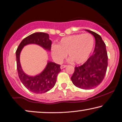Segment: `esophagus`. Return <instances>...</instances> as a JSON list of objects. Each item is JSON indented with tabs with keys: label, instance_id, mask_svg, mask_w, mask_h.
Returning <instances> with one entry per match:
<instances>
[{
	"label": "esophagus",
	"instance_id": "obj_1",
	"mask_svg": "<svg viewBox=\"0 0 122 122\" xmlns=\"http://www.w3.org/2000/svg\"><path fill=\"white\" fill-rule=\"evenodd\" d=\"M65 67H66V65H62L61 66V69H62L65 68Z\"/></svg>",
	"mask_w": 122,
	"mask_h": 122
}]
</instances>
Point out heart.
I'll return each mask as SVG.
<instances>
[{"label": "heart", "instance_id": "1", "mask_svg": "<svg viewBox=\"0 0 122 122\" xmlns=\"http://www.w3.org/2000/svg\"><path fill=\"white\" fill-rule=\"evenodd\" d=\"M94 39L92 35L84 33L74 35L62 38L58 45H53L51 54L57 62H62L67 53L70 61L79 64L85 62L93 50Z\"/></svg>", "mask_w": 122, "mask_h": 122}]
</instances>
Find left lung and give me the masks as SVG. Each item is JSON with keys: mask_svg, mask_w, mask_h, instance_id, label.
I'll return each mask as SVG.
<instances>
[{"mask_svg": "<svg viewBox=\"0 0 122 122\" xmlns=\"http://www.w3.org/2000/svg\"><path fill=\"white\" fill-rule=\"evenodd\" d=\"M94 36L95 49L93 54L83 65L76 66L71 80L76 87L92 89L99 85L105 78L108 65L106 44L100 35L86 30Z\"/></svg>", "mask_w": 122, "mask_h": 122, "instance_id": "8db88e82", "label": "left lung"}]
</instances>
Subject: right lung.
Here are the masks:
<instances>
[{"instance_id": "obj_1", "label": "right lung", "mask_w": 122, "mask_h": 122, "mask_svg": "<svg viewBox=\"0 0 122 122\" xmlns=\"http://www.w3.org/2000/svg\"><path fill=\"white\" fill-rule=\"evenodd\" d=\"M29 44H36L50 51L52 41L49 40L48 33L36 32L23 39L16 51L17 73L22 83L28 90L34 93H46L55 86L57 75L61 71V65L52 62H48L45 69L39 75L35 77L27 76L23 71L20 65V54L23 47Z\"/></svg>"}]
</instances>
